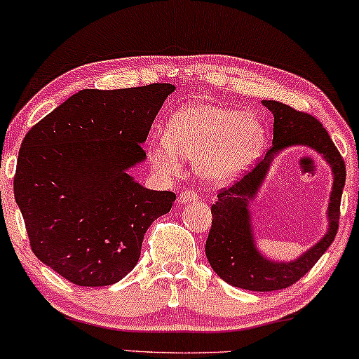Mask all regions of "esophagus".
<instances>
[{
    "mask_svg": "<svg viewBox=\"0 0 359 359\" xmlns=\"http://www.w3.org/2000/svg\"><path fill=\"white\" fill-rule=\"evenodd\" d=\"M199 199V194L194 193V191H184V193L180 194L178 198V203L180 204H189V203H194V201Z\"/></svg>",
    "mask_w": 359,
    "mask_h": 359,
    "instance_id": "esophagus-1",
    "label": "esophagus"
}]
</instances>
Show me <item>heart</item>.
<instances>
[{
    "label": "heart",
    "instance_id": "1",
    "mask_svg": "<svg viewBox=\"0 0 359 359\" xmlns=\"http://www.w3.org/2000/svg\"><path fill=\"white\" fill-rule=\"evenodd\" d=\"M266 129L253 112L208 102L176 111L165 127V140L149 144V158L161 175H176L180 157L194 161L208 186L229 184L262 154Z\"/></svg>",
    "mask_w": 359,
    "mask_h": 359
}]
</instances>
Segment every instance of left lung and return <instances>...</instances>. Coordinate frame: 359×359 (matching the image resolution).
Wrapping results in <instances>:
<instances>
[{
	"label": "left lung",
	"instance_id": "8db88e82",
	"mask_svg": "<svg viewBox=\"0 0 359 359\" xmlns=\"http://www.w3.org/2000/svg\"><path fill=\"white\" fill-rule=\"evenodd\" d=\"M274 117L273 147L232 188L220 191L210 208L212 227L205 242V257L215 273L230 286L248 291H278L301 279L327 252L338 230L340 201L345 188V161L328 132L316 117L278 101H263ZM291 146H307L320 154L332 170V191L327 206V230L323 238L294 260H273L257 248L251 204L279 153Z\"/></svg>",
	"mask_w": 359,
	"mask_h": 359
}]
</instances>
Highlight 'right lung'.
<instances>
[{"label": "right lung", "instance_id": "1", "mask_svg": "<svg viewBox=\"0 0 359 359\" xmlns=\"http://www.w3.org/2000/svg\"><path fill=\"white\" fill-rule=\"evenodd\" d=\"M175 85L81 90L24 137L14 198L32 252L76 286H111L140 258L144 235L170 212L171 191L129 173Z\"/></svg>", "mask_w": 359, "mask_h": 359}]
</instances>
